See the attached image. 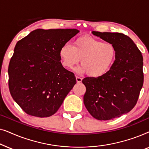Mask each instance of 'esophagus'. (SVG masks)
Masks as SVG:
<instances>
[{
    "instance_id": "obj_1",
    "label": "esophagus",
    "mask_w": 149,
    "mask_h": 149,
    "mask_svg": "<svg viewBox=\"0 0 149 149\" xmlns=\"http://www.w3.org/2000/svg\"><path fill=\"white\" fill-rule=\"evenodd\" d=\"M76 80H77V82L78 83H80L82 82V78H81V77H79L78 76L76 77Z\"/></svg>"
}]
</instances>
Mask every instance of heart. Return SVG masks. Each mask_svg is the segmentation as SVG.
I'll use <instances>...</instances> for the list:
<instances>
[{
  "label": "heart",
  "mask_w": 149,
  "mask_h": 149,
  "mask_svg": "<svg viewBox=\"0 0 149 149\" xmlns=\"http://www.w3.org/2000/svg\"><path fill=\"white\" fill-rule=\"evenodd\" d=\"M62 64L71 69L80 62L79 72L99 78L104 76L113 68L117 58L115 47L110 42H103L90 36H81L74 41L73 47L64 45L60 50Z\"/></svg>",
  "instance_id": "1"
}]
</instances>
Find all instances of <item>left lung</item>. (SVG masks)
Instances as JSON below:
<instances>
[{
    "mask_svg": "<svg viewBox=\"0 0 149 149\" xmlns=\"http://www.w3.org/2000/svg\"><path fill=\"white\" fill-rule=\"evenodd\" d=\"M117 50L115 64L99 78L85 77L83 102L90 115L100 121L130 112L137 103L144 82L142 53L129 36L119 32H92Z\"/></svg>",
    "mask_w": 149,
    "mask_h": 149,
    "instance_id": "left-lung-1",
    "label": "left lung"
}]
</instances>
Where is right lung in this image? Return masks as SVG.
Wrapping results in <instances>:
<instances>
[{"label": "right lung", "instance_id": "right-lung-1", "mask_svg": "<svg viewBox=\"0 0 149 149\" xmlns=\"http://www.w3.org/2000/svg\"><path fill=\"white\" fill-rule=\"evenodd\" d=\"M79 30L37 29L19 40L10 60L9 88L28 115L48 117L56 113L77 81L63 67L61 47Z\"/></svg>", "mask_w": 149, "mask_h": 149}]
</instances>
